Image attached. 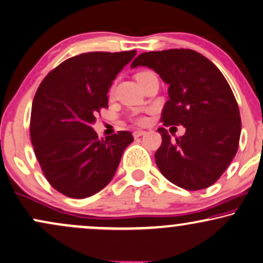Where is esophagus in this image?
<instances>
[{"instance_id": "obj_1", "label": "esophagus", "mask_w": 263, "mask_h": 263, "mask_svg": "<svg viewBox=\"0 0 263 263\" xmlns=\"http://www.w3.org/2000/svg\"><path fill=\"white\" fill-rule=\"evenodd\" d=\"M143 135H145V131H143V129H136V131L134 132V137L135 138H139Z\"/></svg>"}]
</instances>
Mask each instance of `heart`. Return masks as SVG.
Segmentation results:
<instances>
[{
	"mask_svg": "<svg viewBox=\"0 0 263 263\" xmlns=\"http://www.w3.org/2000/svg\"><path fill=\"white\" fill-rule=\"evenodd\" d=\"M145 72H148V71H142V72H138V74L136 75V79H139V78H141L142 75H144ZM135 121L137 122V124H144V122H145V118H144V116H138V118H136V119H135Z\"/></svg>",
	"mask_w": 263,
	"mask_h": 263,
	"instance_id": "b5f03b06",
	"label": "heart"
}]
</instances>
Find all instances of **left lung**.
<instances>
[{"mask_svg":"<svg viewBox=\"0 0 263 263\" xmlns=\"http://www.w3.org/2000/svg\"><path fill=\"white\" fill-rule=\"evenodd\" d=\"M148 66L168 85L161 122L184 126L171 141L164 127L155 162L165 178L187 191L210 187L238 152L241 131L238 103L227 80L211 61L193 49H166L139 54L131 66Z\"/></svg>","mask_w":263,"mask_h":263,"instance_id":"8db88e82","label":"left lung"}]
</instances>
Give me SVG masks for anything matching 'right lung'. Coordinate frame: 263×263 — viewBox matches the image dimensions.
Listing matches in <instances>:
<instances>
[{"instance_id": "add662e5", "label": "right lung", "mask_w": 263, "mask_h": 263, "mask_svg": "<svg viewBox=\"0 0 263 263\" xmlns=\"http://www.w3.org/2000/svg\"><path fill=\"white\" fill-rule=\"evenodd\" d=\"M136 51L88 52L66 59L42 80L32 101L30 138L41 170L69 198L96 194L114 177L129 131L99 139L92 124L108 108V89Z\"/></svg>"}]
</instances>
